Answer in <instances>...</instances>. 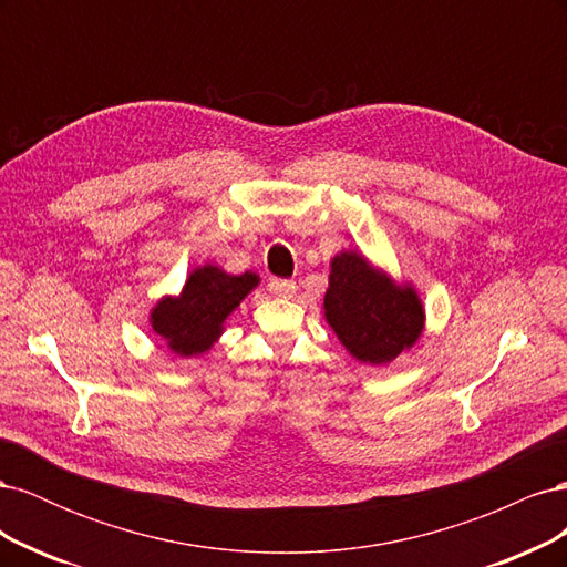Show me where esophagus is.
I'll return each instance as SVG.
<instances>
[{"instance_id": "1", "label": "esophagus", "mask_w": 567, "mask_h": 567, "mask_svg": "<svg viewBox=\"0 0 567 567\" xmlns=\"http://www.w3.org/2000/svg\"><path fill=\"white\" fill-rule=\"evenodd\" d=\"M267 288L274 298H293L296 296V284L288 279H271Z\"/></svg>"}]
</instances>
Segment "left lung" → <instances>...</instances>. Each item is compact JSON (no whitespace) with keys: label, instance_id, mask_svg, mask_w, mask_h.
<instances>
[{"label":"left lung","instance_id":"8db88e82","mask_svg":"<svg viewBox=\"0 0 567 567\" xmlns=\"http://www.w3.org/2000/svg\"><path fill=\"white\" fill-rule=\"evenodd\" d=\"M321 312L357 362L385 367L416 346L425 331V307L414 284L394 281L362 250L331 257Z\"/></svg>","mask_w":567,"mask_h":567}]
</instances>
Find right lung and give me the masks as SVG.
I'll return each instance as SVG.
<instances>
[{"mask_svg":"<svg viewBox=\"0 0 567 567\" xmlns=\"http://www.w3.org/2000/svg\"><path fill=\"white\" fill-rule=\"evenodd\" d=\"M257 286L260 274L255 271L229 274L213 262L198 265L177 296H163L151 307L148 326L175 357H200L221 338L227 319Z\"/></svg>","mask_w":567,"mask_h":567,"instance_id":"1","label":"right lung"}]
</instances>
